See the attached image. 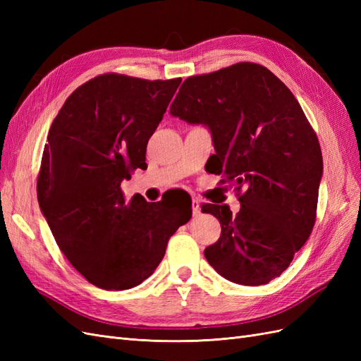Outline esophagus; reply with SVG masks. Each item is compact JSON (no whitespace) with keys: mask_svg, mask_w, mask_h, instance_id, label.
<instances>
[{"mask_svg":"<svg viewBox=\"0 0 361 361\" xmlns=\"http://www.w3.org/2000/svg\"><path fill=\"white\" fill-rule=\"evenodd\" d=\"M191 206H192V214L194 215H199L200 214V200L199 199H192Z\"/></svg>","mask_w":361,"mask_h":361,"instance_id":"esophagus-1","label":"esophagus"}]
</instances>
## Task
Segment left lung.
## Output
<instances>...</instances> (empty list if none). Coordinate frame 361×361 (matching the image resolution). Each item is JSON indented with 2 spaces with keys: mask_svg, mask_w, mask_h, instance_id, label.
Here are the masks:
<instances>
[{
  "mask_svg": "<svg viewBox=\"0 0 361 361\" xmlns=\"http://www.w3.org/2000/svg\"><path fill=\"white\" fill-rule=\"evenodd\" d=\"M170 114L209 129L211 171L245 188L236 215L227 204L202 206L221 224L206 260L238 285H267L290 265L316 220L322 154L302 108L271 71L236 63L185 80Z\"/></svg>",
  "mask_w": 361,
  "mask_h": 361,
  "instance_id": "left-lung-1",
  "label": "left lung"
}]
</instances>
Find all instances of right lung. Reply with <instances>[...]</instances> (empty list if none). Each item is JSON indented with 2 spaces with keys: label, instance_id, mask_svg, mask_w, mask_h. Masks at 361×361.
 <instances>
[{
  "label": "right lung",
  "instance_id": "obj_1",
  "mask_svg": "<svg viewBox=\"0 0 361 361\" xmlns=\"http://www.w3.org/2000/svg\"><path fill=\"white\" fill-rule=\"evenodd\" d=\"M180 78L149 81L104 73L78 87L54 118L43 149L37 200L72 267L105 290L138 286L159 265L191 204L125 202L120 183L146 167L147 141Z\"/></svg>",
  "mask_w": 361,
  "mask_h": 361
}]
</instances>
